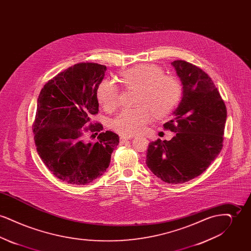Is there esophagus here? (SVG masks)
Wrapping results in <instances>:
<instances>
[{"instance_id":"1","label":"esophagus","mask_w":251,"mask_h":251,"mask_svg":"<svg viewBox=\"0 0 251 251\" xmlns=\"http://www.w3.org/2000/svg\"><path fill=\"white\" fill-rule=\"evenodd\" d=\"M130 139H131V136H124V135L120 136V142L121 143H123V142H125L127 140H130Z\"/></svg>"}]
</instances>
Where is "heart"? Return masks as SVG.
<instances>
[{
    "label": "heart",
    "mask_w": 251,
    "mask_h": 251,
    "mask_svg": "<svg viewBox=\"0 0 251 251\" xmlns=\"http://www.w3.org/2000/svg\"><path fill=\"white\" fill-rule=\"evenodd\" d=\"M120 82L130 89H136L135 104L125 109L111 121V128L123 135H132L142 131L152 120L163 119L178 104L181 86L174 77L164 75L154 65H137L120 75ZM99 102L106 111H114L120 104V88L112 79H104L97 89Z\"/></svg>",
    "instance_id": "1"
}]
</instances>
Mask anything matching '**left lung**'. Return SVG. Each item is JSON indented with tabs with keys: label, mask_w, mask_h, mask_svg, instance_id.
<instances>
[{
	"label": "left lung",
	"mask_w": 251,
	"mask_h": 251,
	"mask_svg": "<svg viewBox=\"0 0 251 251\" xmlns=\"http://www.w3.org/2000/svg\"><path fill=\"white\" fill-rule=\"evenodd\" d=\"M182 85L173 120L164 128L177 132L169 141L149 145L146 164L167 183H183L200 176L220 153L227 108L212 79L182 60L171 62Z\"/></svg>",
	"instance_id": "8db88e82"
}]
</instances>
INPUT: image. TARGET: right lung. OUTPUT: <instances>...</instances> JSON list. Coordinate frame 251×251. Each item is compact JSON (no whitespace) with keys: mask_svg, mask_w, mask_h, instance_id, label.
<instances>
[{"mask_svg":"<svg viewBox=\"0 0 251 251\" xmlns=\"http://www.w3.org/2000/svg\"><path fill=\"white\" fill-rule=\"evenodd\" d=\"M106 70L96 63L75 64L50 80L37 99L36 151L49 170L69 184L84 185L103 175L120 143L117 133L103 132L101 124L91 122ZM87 132L95 137L100 132L96 143L87 140Z\"/></svg>","mask_w":251,"mask_h":251,"instance_id":"obj_1","label":"right lung"}]
</instances>
